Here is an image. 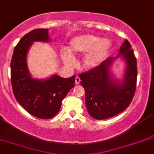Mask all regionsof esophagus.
Listing matches in <instances>:
<instances>
[{"label":"esophagus","mask_w":154,"mask_h":154,"mask_svg":"<svg viewBox=\"0 0 154 154\" xmlns=\"http://www.w3.org/2000/svg\"><path fill=\"white\" fill-rule=\"evenodd\" d=\"M80 81H81V80H80L79 77H78V76H76L75 79V84L76 85H79V84Z\"/></svg>","instance_id":"esophagus-1"}]
</instances>
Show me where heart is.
<instances>
[{
    "mask_svg": "<svg viewBox=\"0 0 154 154\" xmlns=\"http://www.w3.org/2000/svg\"><path fill=\"white\" fill-rule=\"evenodd\" d=\"M112 43L108 39H101L98 36L85 34L77 36L69 42V51L63 49L60 51L63 61L72 66L74 61L72 54L85 53L83 57V66L87 69H93L99 66L109 53Z\"/></svg>",
    "mask_w": 154,
    "mask_h": 154,
    "instance_id": "heart-1",
    "label": "heart"
}]
</instances>
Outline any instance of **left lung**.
Wrapping results in <instances>:
<instances>
[{"label": "left lung", "mask_w": 154, "mask_h": 154, "mask_svg": "<svg viewBox=\"0 0 154 154\" xmlns=\"http://www.w3.org/2000/svg\"><path fill=\"white\" fill-rule=\"evenodd\" d=\"M122 57L126 69L122 80H115L110 72L112 63ZM85 92V105L93 118L104 120L125 111L134 95L137 85V60L125 39L116 57H109L92 69L79 75Z\"/></svg>", "instance_id": "obj_1"}]
</instances>
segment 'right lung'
<instances>
[{
	"mask_svg": "<svg viewBox=\"0 0 154 154\" xmlns=\"http://www.w3.org/2000/svg\"><path fill=\"white\" fill-rule=\"evenodd\" d=\"M50 41L48 29H35L23 36L15 46L11 62V79L17 101L29 114L49 119L59 112L62 101L74 87L75 76L62 78L53 75L47 79H36L28 69L27 53L34 42Z\"/></svg>",
	"mask_w": 154,
	"mask_h": 154,
	"instance_id": "1",
	"label": "right lung"
}]
</instances>
